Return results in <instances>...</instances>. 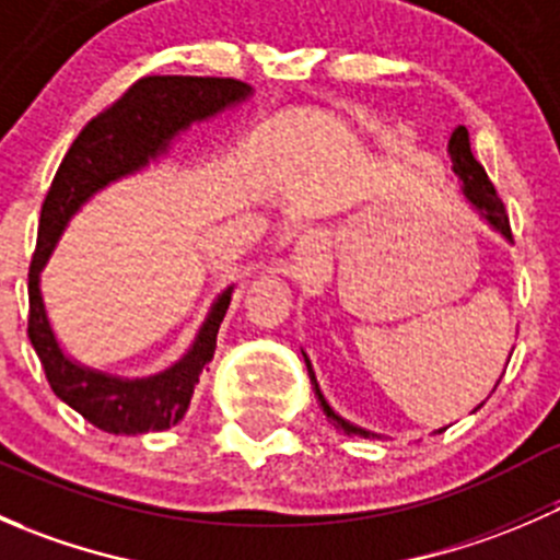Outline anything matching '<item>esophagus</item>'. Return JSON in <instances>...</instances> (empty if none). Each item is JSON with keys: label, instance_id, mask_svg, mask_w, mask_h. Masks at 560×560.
<instances>
[{"label": "esophagus", "instance_id": "1", "mask_svg": "<svg viewBox=\"0 0 560 560\" xmlns=\"http://www.w3.org/2000/svg\"><path fill=\"white\" fill-rule=\"evenodd\" d=\"M322 270H325V241H322V233L308 230L295 244L290 265H287V273L295 281L306 284V281L319 279Z\"/></svg>", "mask_w": 560, "mask_h": 560}]
</instances>
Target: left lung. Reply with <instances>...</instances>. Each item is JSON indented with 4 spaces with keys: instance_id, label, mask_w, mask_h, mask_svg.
<instances>
[{
    "instance_id": "8db88e82",
    "label": "left lung",
    "mask_w": 560,
    "mask_h": 560,
    "mask_svg": "<svg viewBox=\"0 0 560 560\" xmlns=\"http://www.w3.org/2000/svg\"><path fill=\"white\" fill-rule=\"evenodd\" d=\"M450 156H453V171L457 173V178L463 180V191H466L468 200L474 202V208H477V211L482 213V217L488 219V222L493 224V228L499 230L501 235H504V238L512 241V228H510V217H506L504 202H501L499 191H495L493 180L488 178L485 167L479 165L477 160H474L466 127H457L453 132V138H450ZM303 360H306V369H308V376H312L314 393H316V398H319V406H322V411L327 415V420H330L332 425L338 428V431L347 433V436H365V439L374 436V433H369V431H363V428L352 425V422H347L343 417H338L336 411L330 409V404H327L325 395H322L319 385H316L312 360L306 358V352H303ZM495 387H499V385H495ZM479 406H482V404H479ZM479 406H477V409H479ZM442 431H444V428H442ZM442 431H436V433H442Z\"/></svg>"
}]
</instances>
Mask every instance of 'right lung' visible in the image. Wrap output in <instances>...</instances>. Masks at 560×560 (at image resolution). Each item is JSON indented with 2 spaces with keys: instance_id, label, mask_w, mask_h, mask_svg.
Returning <instances> with one entry per match:
<instances>
[{
  "instance_id": "right-lung-1",
  "label": "right lung",
  "mask_w": 560,
  "mask_h": 560,
  "mask_svg": "<svg viewBox=\"0 0 560 560\" xmlns=\"http://www.w3.org/2000/svg\"><path fill=\"white\" fill-rule=\"evenodd\" d=\"M248 94L252 86L235 78L143 75L81 129L50 180L39 211L37 248L30 265L26 332L43 363L50 389L100 431L132 436V433L165 431L184 420L195 385L217 349L219 325L230 308V290L213 303L195 343L178 363L149 380H118L65 358L45 316L39 270L48 262L72 213L94 191L165 154L171 140L191 121L217 116L219 110L241 103Z\"/></svg>"
}]
</instances>
